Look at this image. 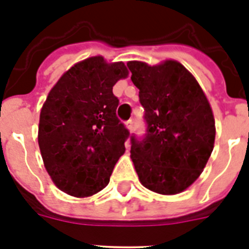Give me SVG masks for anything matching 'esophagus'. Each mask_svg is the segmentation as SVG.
<instances>
[{"instance_id": "1", "label": "esophagus", "mask_w": 249, "mask_h": 249, "mask_svg": "<svg viewBox=\"0 0 249 249\" xmlns=\"http://www.w3.org/2000/svg\"><path fill=\"white\" fill-rule=\"evenodd\" d=\"M126 126H127V128L129 129V131H133V121L132 120H128L126 122ZM127 147H128V142H127Z\"/></svg>"}]
</instances>
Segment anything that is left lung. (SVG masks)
<instances>
[{
	"label": "left lung",
	"instance_id": "8db88e82",
	"mask_svg": "<svg viewBox=\"0 0 249 249\" xmlns=\"http://www.w3.org/2000/svg\"><path fill=\"white\" fill-rule=\"evenodd\" d=\"M140 89L146 133L131 136V158L141 183L176 195L199 177L213 151L214 118L195 77L181 63H127Z\"/></svg>",
	"mask_w": 249,
	"mask_h": 249
}]
</instances>
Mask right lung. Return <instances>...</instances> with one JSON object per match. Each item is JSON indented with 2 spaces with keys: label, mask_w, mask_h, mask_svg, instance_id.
<instances>
[{
  "label": "right lung",
  "mask_w": 249,
  "mask_h": 249,
  "mask_svg": "<svg viewBox=\"0 0 249 249\" xmlns=\"http://www.w3.org/2000/svg\"><path fill=\"white\" fill-rule=\"evenodd\" d=\"M127 74L124 63L91 57L70 68L48 93L38 144L48 175L67 195L103 190L124 153L129 131L116 114L120 101L112 89Z\"/></svg>",
  "instance_id": "obj_1"
}]
</instances>
